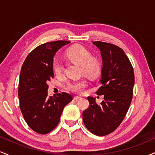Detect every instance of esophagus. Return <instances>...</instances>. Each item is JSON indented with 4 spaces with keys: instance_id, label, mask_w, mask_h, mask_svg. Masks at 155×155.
Wrapping results in <instances>:
<instances>
[{
    "instance_id": "34e87169",
    "label": "esophagus",
    "mask_w": 155,
    "mask_h": 155,
    "mask_svg": "<svg viewBox=\"0 0 155 155\" xmlns=\"http://www.w3.org/2000/svg\"><path fill=\"white\" fill-rule=\"evenodd\" d=\"M80 99H81V97H79V96H75V97H74V101H79Z\"/></svg>"
}]
</instances>
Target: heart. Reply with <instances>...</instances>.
Wrapping results in <instances>:
<instances>
[{
  "instance_id": "heart-1",
  "label": "heart",
  "mask_w": 155,
  "mask_h": 155,
  "mask_svg": "<svg viewBox=\"0 0 155 155\" xmlns=\"http://www.w3.org/2000/svg\"><path fill=\"white\" fill-rule=\"evenodd\" d=\"M65 54L69 60L79 64L81 74L92 78L96 77L100 74L101 70L100 61L97 58L92 57L90 51L82 46H73L68 49ZM52 68L57 76H60L63 74L64 68L60 60L55 59L52 62ZM86 86V80L80 79L68 81L65 85V88L74 93H81Z\"/></svg>"
}]
</instances>
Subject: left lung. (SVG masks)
I'll list each match as a JSON object with an SVG mask.
<instances>
[{
  "label": "left lung",
  "instance_id": "8db88e82",
  "mask_svg": "<svg viewBox=\"0 0 155 155\" xmlns=\"http://www.w3.org/2000/svg\"><path fill=\"white\" fill-rule=\"evenodd\" d=\"M102 57L100 83L97 94L104 95L100 105L95 98L88 97L90 106L83 111L84 124L92 133L104 136L114 131L127 114L133 98L134 71L122 49L114 44L92 42Z\"/></svg>",
  "mask_w": 155,
  "mask_h": 155
}]
</instances>
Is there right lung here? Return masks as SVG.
<instances>
[{
    "instance_id": "add662e5",
    "label": "right lung",
    "mask_w": 155,
    "mask_h": 155,
    "mask_svg": "<svg viewBox=\"0 0 155 155\" xmlns=\"http://www.w3.org/2000/svg\"><path fill=\"white\" fill-rule=\"evenodd\" d=\"M69 43L56 41L38 46L28 55L21 68L18 89L21 111L28 126L40 134L57 127L64 107L73 99L66 92L47 95V82L54 78L53 58Z\"/></svg>"
}]
</instances>
